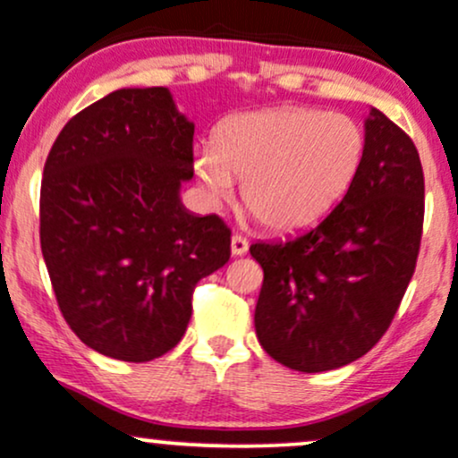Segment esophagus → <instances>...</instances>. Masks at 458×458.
<instances>
[{
	"instance_id": "1",
	"label": "esophagus",
	"mask_w": 458,
	"mask_h": 458,
	"mask_svg": "<svg viewBox=\"0 0 458 458\" xmlns=\"http://www.w3.org/2000/svg\"><path fill=\"white\" fill-rule=\"evenodd\" d=\"M230 252H233V256H243L248 252V241L241 237V234H234V237L230 239Z\"/></svg>"
}]
</instances>
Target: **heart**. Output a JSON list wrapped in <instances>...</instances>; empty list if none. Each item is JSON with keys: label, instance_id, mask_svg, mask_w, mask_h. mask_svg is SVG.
Listing matches in <instances>:
<instances>
[{"label": "heart", "instance_id": "obj_1", "mask_svg": "<svg viewBox=\"0 0 458 458\" xmlns=\"http://www.w3.org/2000/svg\"><path fill=\"white\" fill-rule=\"evenodd\" d=\"M368 139L348 114L284 106L230 117L213 145H199L193 172L206 202L241 198L265 228L298 233L324 219L363 169Z\"/></svg>", "mask_w": 458, "mask_h": 458}]
</instances>
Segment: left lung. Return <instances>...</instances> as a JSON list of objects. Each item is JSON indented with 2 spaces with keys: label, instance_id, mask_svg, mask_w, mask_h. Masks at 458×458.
I'll list each match as a JSON object with an SVG mask.
<instances>
[{
  "label": "left lung",
  "instance_id": "8db88e82",
  "mask_svg": "<svg viewBox=\"0 0 458 458\" xmlns=\"http://www.w3.org/2000/svg\"><path fill=\"white\" fill-rule=\"evenodd\" d=\"M363 169L315 228L254 243L263 267L254 326L284 368H344L389 328L415 271L424 224V174L413 140L378 108L365 119Z\"/></svg>",
  "mask_w": 458,
  "mask_h": 458
}]
</instances>
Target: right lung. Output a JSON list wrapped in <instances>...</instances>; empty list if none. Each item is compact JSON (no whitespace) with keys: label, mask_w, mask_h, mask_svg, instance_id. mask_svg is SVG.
I'll return each instance as SVG.
<instances>
[{"label":"right lung","mask_w":458,"mask_h":458,"mask_svg":"<svg viewBox=\"0 0 458 458\" xmlns=\"http://www.w3.org/2000/svg\"><path fill=\"white\" fill-rule=\"evenodd\" d=\"M195 125L165 87L117 89L60 130L43 169L41 250L63 318L99 354L178 345L195 284L230 259L217 215L180 199Z\"/></svg>","instance_id":"1"}]
</instances>
